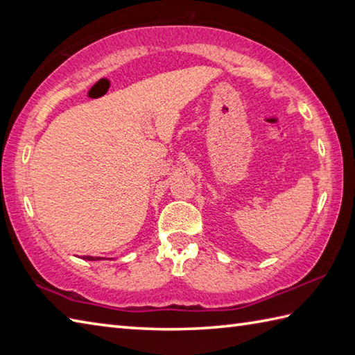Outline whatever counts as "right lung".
Here are the masks:
<instances>
[{
  "instance_id": "right-lung-1",
  "label": "right lung",
  "mask_w": 355,
  "mask_h": 355,
  "mask_svg": "<svg viewBox=\"0 0 355 355\" xmlns=\"http://www.w3.org/2000/svg\"><path fill=\"white\" fill-rule=\"evenodd\" d=\"M84 259H88V261H99L102 258H93V256H84Z\"/></svg>"
}]
</instances>
